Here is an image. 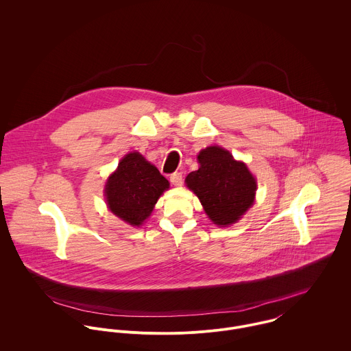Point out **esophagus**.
<instances>
[{
    "mask_svg": "<svg viewBox=\"0 0 351 351\" xmlns=\"http://www.w3.org/2000/svg\"><path fill=\"white\" fill-rule=\"evenodd\" d=\"M170 182H171L173 185H176V186L182 185V174H181V173H173V174L170 176Z\"/></svg>",
    "mask_w": 351,
    "mask_h": 351,
    "instance_id": "1",
    "label": "esophagus"
}]
</instances>
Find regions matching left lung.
<instances>
[{
    "label": "left lung",
    "instance_id": "obj_1",
    "mask_svg": "<svg viewBox=\"0 0 351 351\" xmlns=\"http://www.w3.org/2000/svg\"><path fill=\"white\" fill-rule=\"evenodd\" d=\"M199 170L188 174L186 186L199 197L205 213L219 227L237 223L255 199L256 180L246 163L230 151L209 146L200 151Z\"/></svg>",
    "mask_w": 351,
    "mask_h": 351
}]
</instances>
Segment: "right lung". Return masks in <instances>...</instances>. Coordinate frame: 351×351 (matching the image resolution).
<instances>
[{
  "label": "right lung",
  "instance_id": "right-lung-1",
  "mask_svg": "<svg viewBox=\"0 0 351 351\" xmlns=\"http://www.w3.org/2000/svg\"><path fill=\"white\" fill-rule=\"evenodd\" d=\"M170 186L159 170L138 151L127 154L105 184L109 210L139 227L149 217L160 195Z\"/></svg>",
  "mask_w": 351,
  "mask_h": 351
}]
</instances>
